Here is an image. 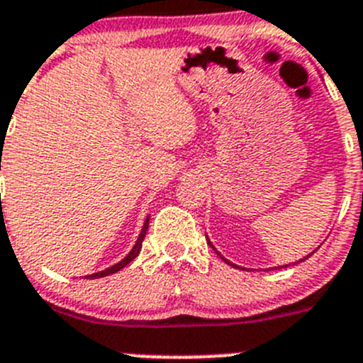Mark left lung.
Here are the masks:
<instances>
[{
  "mask_svg": "<svg viewBox=\"0 0 363 363\" xmlns=\"http://www.w3.org/2000/svg\"><path fill=\"white\" fill-rule=\"evenodd\" d=\"M208 244H210V246L213 247V244H211L210 240H208ZM213 250H215V247H213ZM215 251H217V250H215ZM217 255H220V253H218V251H217ZM309 255H311V253H309ZM309 255H308V257H309ZM308 257H303V259H308ZM220 259H222V260H226V259H224V257H222V255H220ZM303 259H302V260H303ZM302 260H298V262H302ZM226 262H228V264H231L230 260H226ZM231 266H235V264H231ZM235 267H237V266H235Z\"/></svg>",
  "mask_w": 363,
  "mask_h": 363,
  "instance_id": "left-lung-1",
  "label": "left lung"
}]
</instances>
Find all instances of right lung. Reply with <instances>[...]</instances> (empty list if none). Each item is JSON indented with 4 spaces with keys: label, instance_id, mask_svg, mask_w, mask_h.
Listing matches in <instances>:
<instances>
[{
    "label": "right lung",
    "instance_id": "obj_1",
    "mask_svg": "<svg viewBox=\"0 0 363 363\" xmlns=\"http://www.w3.org/2000/svg\"><path fill=\"white\" fill-rule=\"evenodd\" d=\"M148 220H150V217H146L145 226H143L141 233H139V238H137L135 246L132 247V251H130V253L126 255L125 259L121 260V262L113 264V266H112V267H108V269L97 271V273H92V275H88V277H90V279H101V277H108V275H112V273H117V271H119V269H123V267H125V266H128V264L132 262L133 259H135L137 255H139V251H141V247H143V240H145V235H146V231H148ZM88 277H86V279H88Z\"/></svg>",
    "mask_w": 363,
    "mask_h": 363
}]
</instances>
